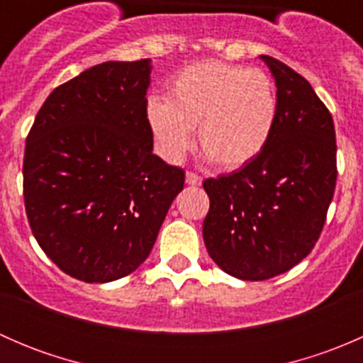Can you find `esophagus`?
<instances>
[{
    "instance_id": "34e87169",
    "label": "esophagus",
    "mask_w": 363,
    "mask_h": 363,
    "mask_svg": "<svg viewBox=\"0 0 363 363\" xmlns=\"http://www.w3.org/2000/svg\"><path fill=\"white\" fill-rule=\"evenodd\" d=\"M186 184L200 186L202 184V177H200L199 174H195V172H188V174H186Z\"/></svg>"
}]
</instances>
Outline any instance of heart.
Returning <instances> with one entry per match:
<instances>
[{
	"instance_id": "1",
	"label": "heart",
	"mask_w": 363,
	"mask_h": 363,
	"mask_svg": "<svg viewBox=\"0 0 363 363\" xmlns=\"http://www.w3.org/2000/svg\"><path fill=\"white\" fill-rule=\"evenodd\" d=\"M276 86L262 69L203 61L174 77L167 101L151 100L147 123L160 155L177 163L200 147L221 168H239L265 149L277 121Z\"/></svg>"
}]
</instances>
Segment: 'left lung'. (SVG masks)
<instances>
[{
	"mask_svg": "<svg viewBox=\"0 0 363 363\" xmlns=\"http://www.w3.org/2000/svg\"><path fill=\"white\" fill-rule=\"evenodd\" d=\"M277 87L276 126L239 170L207 179L208 256L226 274L265 281L302 262L320 239L337 181L334 119L302 75L259 56Z\"/></svg>",
	"mask_w": 363,
	"mask_h": 363,
	"instance_id": "8db88e82",
	"label": "left lung"
}]
</instances>
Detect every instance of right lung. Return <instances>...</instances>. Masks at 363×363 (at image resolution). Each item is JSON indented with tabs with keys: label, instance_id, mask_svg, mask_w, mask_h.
Returning <instances> with one entry per match:
<instances>
[{
	"label": "right lung",
	"instance_id": "right-lung-1",
	"mask_svg": "<svg viewBox=\"0 0 363 363\" xmlns=\"http://www.w3.org/2000/svg\"><path fill=\"white\" fill-rule=\"evenodd\" d=\"M149 82V60L96 65L49 94L26 138L33 235L84 283L137 270L184 188V170L152 155Z\"/></svg>",
	"mask_w": 363,
	"mask_h": 363
}]
</instances>
